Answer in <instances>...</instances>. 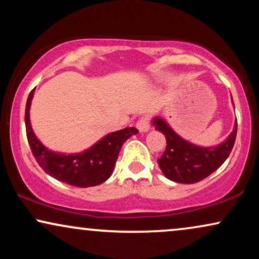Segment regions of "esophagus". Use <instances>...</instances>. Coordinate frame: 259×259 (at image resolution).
Here are the masks:
<instances>
[{
  "label": "esophagus",
  "mask_w": 259,
  "mask_h": 259,
  "mask_svg": "<svg viewBox=\"0 0 259 259\" xmlns=\"http://www.w3.org/2000/svg\"><path fill=\"white\" fill-rule=\"evenodd\" d=\"M136 127H138L140 133H147L148 130H150V121H148V118H141V119L136 123Z\"/></svg>",
  "instance_id": "esophagus-1"
}]
</instances>
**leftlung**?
I'll return each mask as SVG.
<instances>
[{
    "label": "left lung",
    "instance_id": "obj_1",
    "mask_svg": "<svg viewBox=\"0 0 259 259\" xmlns=\"http://www.w3.org/2000/svg\"><path fill=\"white\" fill-rule=\"evenodd\" d=\"M152 125L167 139V147L158 159L160 170L169 180L181 184L197 183L221 167L233 150L237 130L235 119L233 132L224 141L204 147L181 138L160 115L152 118Z\"/></svg>",
    "mask_w": 259,
    "mask_h": 259
}]
</instances>
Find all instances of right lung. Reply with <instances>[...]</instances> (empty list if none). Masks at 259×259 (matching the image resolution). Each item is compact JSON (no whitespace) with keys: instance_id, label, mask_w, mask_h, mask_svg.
Masks as SVG:
<instances>
[{"instance_id":"obj_1","label":"right lung","mask_w":259,"mask_h":259,"mask_svg":"<svg viewBox=\"0 0 259 259\" xmlns=\"http://www.w3.org/2000/svg\"><path fill=\"white\" fill-rule=\"evenodd\" d=\"M35 89L29 94L25 106V127L29 145L45 173L76 187L96 186L111 177L124 142L138 134L136 127L107 134L96 144L79 153H61L49 150L35 135L30 121V106Z\"/></svg>"}]
</instances>
